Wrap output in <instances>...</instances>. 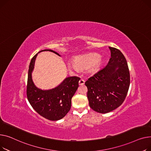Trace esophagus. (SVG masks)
Masks as SVG:
<instances>
[{
	"instance_id": "obj_1",
	"label": "esophagus",
	"mask_w": 151,
	"mask_h": 151,
	"mask_svg": "<svg viewBox=\"0 0 151 151\" xmlns=\"http://www.w3.org/2000/svg\"><path fill=\"white\" fill-rule=\"evenodd\" d=\"M85 83V81L83 79H82V78H81V80H80L79 81V82H78V84L80 85H83Z\"/></svg>"
}]
</instances>
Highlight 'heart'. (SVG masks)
<instances>
[{"instance_id":"1","label":"heart","mask_w":151,"mask_h":151,"mask_svg":"<svg viewBox=\"0 0 151 151\" xmlns=\"http://www.w3.org/2000/svg\"><path fill=\"white\" fill-rule=\"evenodd\" d=\"M102 65V58L98 54H91L76 57L73 61L69 63L68 68L70 69L87 68L88 72L90 74H95L101 68Z\"/></svg>"}]
</instances>
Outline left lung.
<instances>
[{
	"label": "left lung",
	"instance_id": "8db88e82",
	"mask_svg": "<svg viewBox=\"0 0 151 151\" xmlns=\"http://www.w3.org/2000/svg\"><path fill=\"white\" fill-rule=\"evenodd\" d=\"M109 49L111 58L107 66L85 83L90 107L100 113H107L119 107L124 101L130 86L126 58L119 49Z\"/></svg>",
	"mask_w": 151,
	"mask_h": 151
}]
</instances>
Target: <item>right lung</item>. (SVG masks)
<instances>
[{
  "mask_svg": "<svg viewBox=\"0 0 151 151\" xmlns=\"http://www.w3.org/2000/svg\"><path fill=\"white\" fill-rule=\"evenodd\" d=\"M60 56L57 52L45 49ZM39 52L38 53H40ZM37 54L31 60L27 85V97L33 109L41 116L51 121H57L65 116L71 107V99L78 87L81 78L74 76L66 78L60 85L53 89L42 90L36 87L32 78Z\"/></svg>",
  "mask_w": 151,
  "mask_h": 151,
  "instance_id": "obj_1",
  "label": "right lung"
}]
</instances>
